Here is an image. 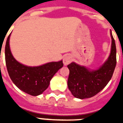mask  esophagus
I'll return each mask as SVG.
<instances>
[{
  "label": "esophagus",
  "mask_w": 123,
  "mask_h": 123,
  "mask_svg": "<svg viewBox=\"0 0 123 123\" xmlns=\"http://www.w3.org/2000/svg\"><path fill=\"white\" fill-rule=\"evenodd\" d=\"M72 61V58H71V56L69 55H66L63 58V63L64 65H68L69 64L70 62Z\"/></svg>",
  "instance_id": "1"
}]
</instances>
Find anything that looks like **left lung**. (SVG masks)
I'll list each match as a JSON object with an SVG mask.
<instances>
[{
  "label": "left lung",
  "instance_id": "1",
  "mask_svg": "<svg viewBox=\"0 0 123 123\" xmlns=\"http://www.w3.org/2000/svg\"><path fill=\"white\" fill-rule=\"evenodd\" d=\"M111 52L107 61L94 71L71 62L68 65L69 74L68 86L75 98L85 99L91 98L101 91L111 80L116 66V46L111 32Z\"/></svg>",
  "mask_w": 123,
  "mask_h": 123
}]
</instances>
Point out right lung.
I'll use <instances>...</instances> for the list:
<instances>
[{"instance_id": "right-lung-1", "label": "right lung", "mask_w": 123, "mask_h": 123, "mask_svg": "<svg viewBox=\"0 0 123 123\" xmlns=\"http://www.w3.org/2000/svg\"><path fill=\"white\" fill-rule=\"evenodd\" d=\"M10 34L5 47L6 64L9 75L12 82L22 91L32 96L39 95L48 88L52 77L63 66L62 61L37 67H30L19 63L13 57L9 48Z\"/></svg>"}]
</instances>
